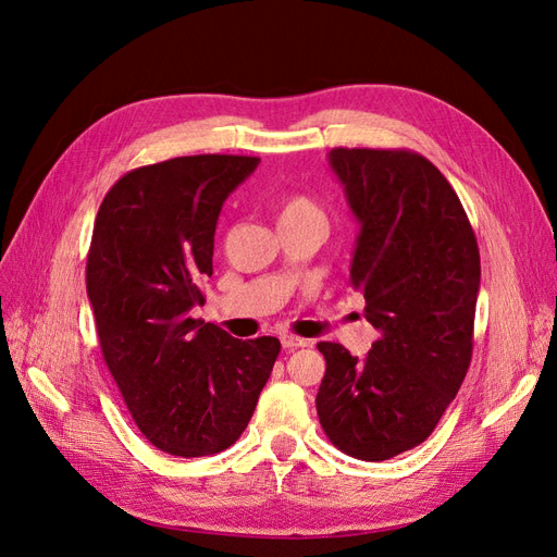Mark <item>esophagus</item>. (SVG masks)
I'll return each mask as SVG.
<instances>
[{"label": "esophagus", "instance_id": "34e87169", "mask_svg": "<svg viewBox=\"0 0 557 557\" xmlns=\"http://www.w3.org/2000/svg\"><path fill=\"white\" fill-rule=\"evenodd\" d=\"M281 344H283L285 350H295V348L309 346L307 339H299V336H293V334H283V336H281Z\"/></svg>", "mask_w": 557, "mask_h": 557}]
</instances>
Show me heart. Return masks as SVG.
Wrapping results in <instances>:
<instances>
[{
  "mask_svg": "<svg viewBox=\"0 0 557 557\" xmlns=\"http://www.w3.org/2000/svg\"><path fill=\"white\" fill-rule=\"evenodd\" d=\"M299 213H318V209L311 205L307 197L290 195V197L283 199L281 211H278V221H281V218H290V215H299Z\"/></svg>",
  "mask_w": 557,
  "mask_h": 557,
  "instance_id": "1",
  "label": "heart"
}]
</instances>
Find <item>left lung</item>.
<instances>
[{
	"label": "left lung",
	"instance_id": "1",
	"mask_svg": "<svg viewBox=\"0 0 557 557\" xmlns=\"http://www.w3.org/2000/svg\"><path fill=\"white\" fill-rule=\"evenodd\" d=\"M360 234L350 288L379 330L367 358L320 342L325 376L315 409L327 440L379 462L423 444L471 362L481 258L458 195L413 150L332 148Z\"/></svg>",
	"mask_w": 557,
	"mask_h": 557
}]
</instances>
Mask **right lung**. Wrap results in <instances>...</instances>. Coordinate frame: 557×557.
I'll return each mask as SVG.
<instances>
[{
    "instance_id": "obj_1",
    "label": "right lung",
    "mask_w": 557,
    "mask_h": 557,
    "mask_svg": "<svg viewBox=\"0 0 557 557\" xmlns=\"http://www.w3.org/2000/svg\"><path fill=\"white\" fill-rule=\"evenodd\" d=\"M258 162L213 153L139 166L95 218L86 283L104 362L141 434L181 458L239 440L281 350L276 336L242 342L190 318L213 274L223 201Z\"/></svg>"
}]
</instances>
